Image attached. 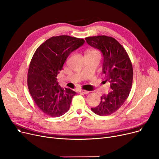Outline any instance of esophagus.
<instances>
[{"mask_svg":"<svg viewBox=\"0 0 159 159\" xmlns=\"http://www.w3.org/2000/svg\"><path fill=\"white\" fill-rule=\"evenodd\" d=\"M79 92H80V93H83V94L87 95V94H88V93H89V91H86V90H82V89H80V90L79 91Z\"/></svg>","mask_w":159,"mask_h":159,"instance_id":"1","label":"esophagus"}]
</instances>
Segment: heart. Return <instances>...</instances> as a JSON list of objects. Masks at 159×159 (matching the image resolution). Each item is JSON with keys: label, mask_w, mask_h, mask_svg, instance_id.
<instances>
[{"label": "heart", "mask_w": 159, "mask_h": 159, "mask_svg": "<svg viewBox=\"0 0 159 159\" xmlns=\"http://www.w3.org/2000/svg\"><path fill=\"white\" fill-rule=\"evenodd\" d=\"M86 53L88 54H91V55H99V53L98 52L97 50L95 49H91L87 51Z\"/></svg>", "instance_id": "obj_1"}]
</instances>
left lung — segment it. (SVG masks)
I'll return each mask as SVG.
<instances>
[{"instance_id":"1","label":"left lung","mask_w":159,"mask_h":159,"mask_svg":"<svg viewBox=\"0 0 159 159\" xmlns=\"http://www.w3.org/2000/svg\"><path fill=\"white\" fill-rule=\"evenodd\" d=\"M85 39L89 46L102 52L104 82H109L112 89L103 95L98 106L91 110L101 116L110 115L119 109L129 95L133 77L132 64L126 51L115 39L98 35Z\"/></svg>"}]
</instances>
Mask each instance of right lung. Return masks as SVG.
I'll list each match as a JSON object with an SVG mask.
<instances>
[{"label": "right lung", "mask_w": 159, "mask_h": 159, "mask_svg": "<svg viewBox=\"0 0 159 159\" xmlns=\"http://www.w3.org/2000/svg\"><path fill=\"white\" fill-rule=\"evenodd\" d=\"M84 43L83 39L68 35L52 37L33 55L28 69V87L33 101L45 114L57 117L69 110L72 98L77 93L61 88L57 76L69 55Z\"/></svg>", "instance_id": "add662e5"}]
</instances>
